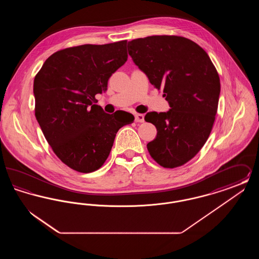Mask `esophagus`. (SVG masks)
Returning a JSON list of instances; mask_svg holds the SVG:
<instances>
[{"instance_id": "1", "label": "esophagus", "mask_w": 259, "mask_h": 259, "mask_svg": "<svg viewBox=\"0 0 259 259\" xmlns=\"http://www.w3.org/2000/svg\"><path fill=\"white\" fill-rule=\"evenodd\" d=\"M135 121L136 122H144V121H145V116H144V114L136 113Z\"/></svg>"}]
</instances>
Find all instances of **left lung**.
<instances>
[{
    "mask_svg": "<svg viewBox=\"0 0 259 259\" xmlns=\"http://www.w3.org/2000/svg\"><path fill=\"white\" fill-rule=\"evenodd\" d=\"M128 52L150 83L163 89L171 107L146 114L145 120L157 129L148 152L164 168L180 167L197 154L210 134L221 93L218 71L207 52L186 37L136 38L128 42Z\"/></svg>",
    "mask_w": 259,
    "mask_h": 259,
    "instance_id": "left-lung-1",
    "label": "left lung"
}]
</instances>
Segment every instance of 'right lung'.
<instances>
[{"instance_id":"1","label":"right lung","mask_w":259,"mask_h":259,"mask_svg":"<svg viewBox=\"0 0 259 259\" xmlns=\"http://www.w3.org/2000/svg\"><path fill=\"white\" fill-rule=\"evenodd\" d=\"M127 40L59 50L35 76V115L53 152L74 171L91 172L110 155L122 121L95 105V95L127 61Z\"/></svg>"}]
</instances>
